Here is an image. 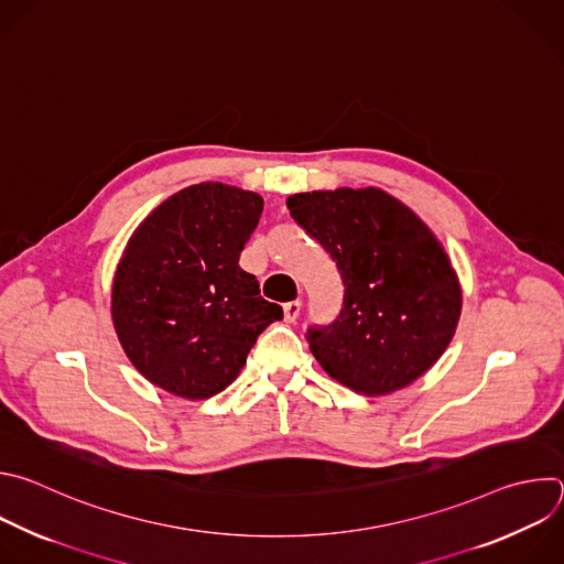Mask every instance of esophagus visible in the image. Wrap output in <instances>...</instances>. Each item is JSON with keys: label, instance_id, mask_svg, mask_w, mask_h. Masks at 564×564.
Segmentation results:
<instances>
[{"label": "esophagus", "instance_id": "1", "mask_svg": "<svg viewBox=\"0 0 564 564\" xmlns=\"http://www.w3.org/2000/svg\"><path fill=\"white\" fill-rule=\"evenodd\" d=\"M300 311H302V302H300V300L286 302V304H284V319H286V322H295V319L300 317Z\"/></svg>", "mask_w": 564, "mask_h": 564}]
</instances>
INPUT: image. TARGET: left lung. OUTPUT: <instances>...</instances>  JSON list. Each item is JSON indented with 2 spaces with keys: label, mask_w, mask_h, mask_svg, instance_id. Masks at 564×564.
I'll use <instances>...</instances> for the list:
<instances>
[{
  "label": "left lung",
  "mask_w": 564,
  "mask_h": 564,
  "mask_svg": "<svg viewBox=\"0 0 564 564\" xmlns=\"http://www.w3.org/2000/svg\"><path fill=\"white\" fill-rule=\"evenodd\" d=\"M286 206L345 284L337 319L306 330L319 367L365 395L424 376L452 343L463 308L458 275L426 224L373 186L295 193Z\"/></svg>",
  "instance_id": "left-lung-1"
}]
</instances>
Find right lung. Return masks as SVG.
<instances>
[{
  "label": "right lung",
  "instance_id": "1",
  "mask_svg": "<svg viewBox=\"0 0 564 564\" xmlns=\"http://www.w3.org/2000/svg\"><path fill=\"white\" fill-rule=\"evenodd\" d=\"M264 202L221 182L164 199L131 236L112 280L122 349L160 389L204 400L227 389L282 308L260 295L240 253Z\"/></svg>",
  "mask_w": 564,
  "mask_h": 564
}]
</instances>
